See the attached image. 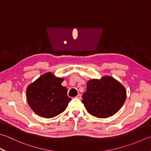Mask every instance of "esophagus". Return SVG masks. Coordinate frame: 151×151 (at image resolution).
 Masks as SVG:
<instances>
[{
    "label": "esophagus",
    "mask_w": 151,
    "mask_h": 151,
    "mask_svg": "<svg viewBox=\"0 0 151 151\" xmlns=\"http://www.w3.org/2000/svg\"><path fill=\"white\" fill-rule=\"evenodd\" d=\"M76 98H77V99H81V98H82V96L81 95V94H78L77 96H76Z\"/></svg>",
    "instance_id": "esophagus-1"
}]
</instances>
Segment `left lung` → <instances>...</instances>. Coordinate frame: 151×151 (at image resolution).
<instances>
[{
	"label": "left lung",
	"mask_w": 151,
	"mask_h": 151,
	"mask_svg": "<svg viewBox=\"0 0 151 151\" xmlns=\"http://www.w3.org/2000/svg\"><path fill=\"white\" fill-rule=\"evenodd\" d=\"M88 113L93 116L105 119L113 116L122 107L126 99V90L119 81L111 76L90 80L82 95Z\"/></svg>",
	"instance_id": "left-lung-1"
}]
</instances>
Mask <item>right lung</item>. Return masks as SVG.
<instances>
[{"label": "right lung", "mask_w": 151, "mask_h": 151, "mask_svg": "<svg viewBox=\"0 0 151 151\" xmlns=\"http://www.w3.org/2000/svg\"><path fill=\"white\" fill-rule=\"evenodd\" d=\"M63 81V78L47 73L29 86L27 100L35 113L50 119L65 110L71 98L67 96V88L61 85Z\"/></svg>", "instance_id": "add662e5"}]
</instances>
